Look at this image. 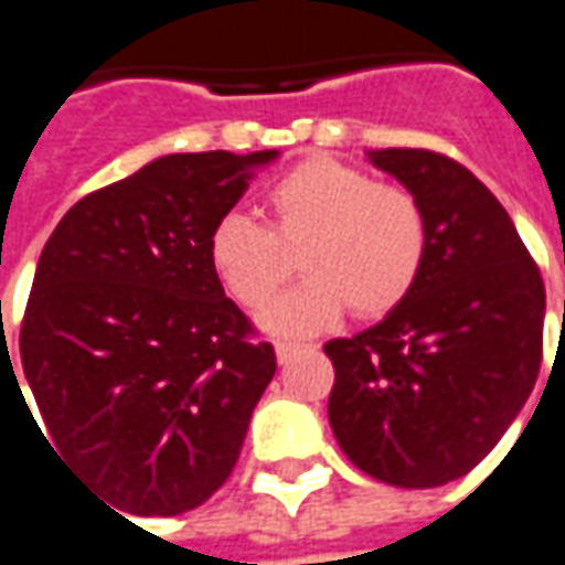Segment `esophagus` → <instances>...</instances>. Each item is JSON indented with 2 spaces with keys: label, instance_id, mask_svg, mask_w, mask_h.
Segmentation results:
<instances>
[{
  "label": "esophagus",
  "instance_id": "1",
  "mask_svg": "<svg viewBox=\"0 0 565 565\" xmlns=\"http://www.w3.org/2000/svg\"><path fill=\"white\" fill-rule=\"evenodd\" d=\"M298 348H301V344H295V341H276L274 344L276 360H279V363H286V360H289L291 353H295Z\"/></svg>",
  "mask_w": 565,
  "mask_h": 565
}]
</instances>
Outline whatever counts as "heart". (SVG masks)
Segmentation results:
<instances>
[{"mask_svg": "<svg viewBox=\"0 0 565 565\" xmlns=\"http://www.w3.org/2000/svg\"><path fill=\"white\" fill-rule=\"evenodd\" d=\"M270 227L227 212L209 233V264L233 301L258 310L291 276L301 286L260 313L270 332L329 329L353 310L360 320L391 313L415 289L427 258V217L415 193L334 157H310L267 190Z\"/></svg>", "mask_w": 565, "mask_h": 565, "instance_id": "heart-1", "label": "heart"}]
</instances>
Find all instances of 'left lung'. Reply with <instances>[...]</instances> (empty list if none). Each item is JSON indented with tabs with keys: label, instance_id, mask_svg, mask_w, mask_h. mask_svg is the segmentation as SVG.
I'll return each instance as SVG.
<instances>
[{
	"label": "left lung",
	"instance_id": "obj_1",
	"mask_svg": "<svg viewBox=\"0 0 565 565\" xmlns=\"http://www.w3.org/2000/svg\"><path fill=\"white\" fill-rule=\"evenodd\" d=\"M372 162L427 217L424 270L379 326L334 338L329 424L356 468L399 489L473 470L526 406L542 369L544 282L504 205L434 150Z\"/></svg>",
	"mask_w": 565,
	"mask_h": 565
}]
</instances>
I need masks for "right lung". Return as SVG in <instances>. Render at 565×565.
Here are the masks:
<instances>
[{"label":"right lung","instance_id":"obj_1","mask_svg":"<svg viewBox=\"0 0 565 565\" xmlns=\"http://www.w3.org/2000/svg\"><path fill=\"white\" fill-rule=\"evenodd\" d=\"M270 159L159 157L82 196L42 248L23 379L49 446L119 511L174 516L215 495L274 379V344L209 264L212 224Z\"/></svg>","mask_w":565,"mask_h":565}]
</instances>
